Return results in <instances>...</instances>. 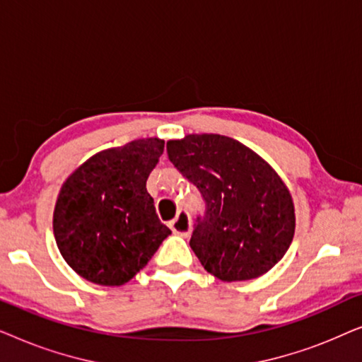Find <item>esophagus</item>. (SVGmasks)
<instances>
[{
  "label": "esophagus",
  "instance_id": "1",
  "mask_svg": "<svg viewBox=\"0 0 362 362\" xmlns=\"http://www.w3.org/2000/svg\"><path fill=\"white\" fill-rule=\"evenodd\" d=\"M170 227L171 230L175 232V234L181 235V237H187L191 234V217L187 214L186 211H180L176 214L175 219L170 222Z\"/></svg>",
  "mask_w": 362,
  "mask_h": 362
}]
</instances>
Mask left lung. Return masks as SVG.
I'll use <instances>...</instances> for the list:
<instances>
[{"label":"left lung","instance_id":"8db88e82","mask_svg":"<svg viewBox=\"0 0 362 362\" xmlns=\"http://www.w3.org/2000/svg\"><path fill=\"white\" fill-rule=\"evenodd\" d=\"M166 150L204 201L189 240L201 265L222 281H242L279 264L293 240L295 207L274 168L240 141L212 133L171 140Z\"/></svg>","mask_w":362,"mask_h":362}]
</instances>
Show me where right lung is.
Returning <instances> with one entry per match:
<instances>
[{"label": "right lung", "instance_id": "add662e5", "mask_svg": "<svg viewBox=\"0 0 362 362\" xmlns=\"http://www.w3.org/2000/svg\"><path fill=\"white\" fill-rule=\"evenodd\" d=\"M163 150L160 138L103 150L62 185L54 237L64 260L82 279L105 286L127 284L171 234L146 191Z\"/></svg>", "mask_w": 362, "mask_h": 362}]
</instances>
